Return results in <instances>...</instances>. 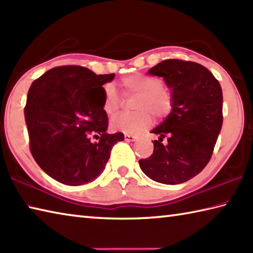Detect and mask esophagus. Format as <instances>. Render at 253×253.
I'll return each instance as SVG.
<instances>
[{
    "label": "esophagus",
    "mask_w": 253,
    "mask_h": 253,
    "mask_svg": "<svg viewBox=\"0 0 253 253\" xmlns=\"http://www.w3.org/2000/svg\"><path fill=\"white\" fill-rule=\"evenodd\" d=\"M125 140H128V141H134L137 139V137L135 135H131V134H125Z\"/></svg>",
    "instance_id": "34e87169"
}]
</instances>
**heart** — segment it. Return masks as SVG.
I'll use <instances>...</instances> for the list:
<instances>
[{"label":"heart","mask_w":253,"mask_h":253,"mask_svg":"<svg viewBox=\"0 0 253 253\" xmlns=\"http://www.w3.org/2000/svg\"><path fill=\"white\" fill-rule=\"evenodd\" d=\"M122 86L127 94L137 95L134 102L136 112L123 114L113 119L112 128L116 131L136 134L148 127L153 118L151 114L157 118L166 117L172 108V94L158 77L147 74H134L124 77ZM122 106V98L112 84L104 87L103 107L111 116L119 112Z\"/></svg>","instance_id":"heart-1"}]
</instances>
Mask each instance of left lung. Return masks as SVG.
Here are the masks:
<instances>
[{"label":"left lung","instance_id":"8db88e82","mask_svg":"<svg viewBox=\"0 0 253 253\" xmlns=\"http://www.w3.org/2000/svg\"><path fill=\"white\" fill-rule=\"evenodd\" d=\"M148 74L164 77L173 103L167 118L151 130L160 137L154 140L153 155L140 159L139 166L155 181L182 183L203 170L212 156L223 121L221 86L208 68L182 59H165Z\"/></svg>","mask_w":253,"mask_h":253}]
</instances>
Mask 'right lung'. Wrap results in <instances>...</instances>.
<instances>
[{
    "label": "right lung",
    "instance_id": "add662e5",
    "mask_svg": "<svg viewBox=\"0 0 253 253\" xmlns=\"http://www.w3.org/2000/svg\"><path fill=\"white\" fill-rule=\"evenodd\" d=\"M114 77L67 65L54 67L32 83L24 108L30 150L58 182L80 186L94 181L104 171L113 146L124 140L123 132L106 131L103 85Z\"/></svg>",
    "mask_w": 253,
    "mask_h": 253
}]
</instances>
